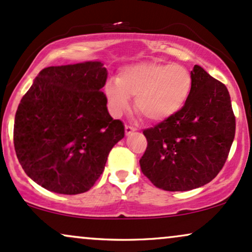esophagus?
<instances>
[{"instance_id": "34e87169", "label": "esophagus", "mask_w": 252, "mask_h": 252, "mask_svg": "<svg viewBox=\"0 0 252 252\" xmlns=\"http://www.w3.org/2000/svg\"><path fill=\"white\" fill-rule=\"evenodd\" d=\"M124 130H126V136H129L130 134H132V132L136 131V129L134 128V126H126Z\"/></svg>"}]
</instances>
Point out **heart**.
Returning <instances> with one entry per match:
<instances>
[{
	"mask_svg": "<svg viewBox=\"0 0 252 252\" xmlns=\"http://www.w3.org/2000/svg\"><path fill=\"white\" fill-rule=\"evenodd\" d=\"M193 90V76L179 63L140 62L123 66L116 82L109 80L104 94L112 114L120 116L129 109L130 98L134 108L147 121L160 123L184 109Z\"/></svg>",
	"mask_w": 252,
	"mask_h": 252,
	"instance_id": "1",
	"label": "heart"
}]
</instances>
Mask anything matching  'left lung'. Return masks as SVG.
Masks as SVG:
<instances>
[{"instance_id": "8db88e82", "label": "left lung", "mask_w": 252, "mask_h": 252, "mask_svg": "<svg viewBox=\"0 0 252 252\" xmlns=\"http://www.w3.org/2000/svg\"><path fill=\"white\" fill-rule=\"evenodd\" d=\"M193 90L179 114L144 130L148 147L143 174L158 189L184 192L209 184L220 172L232 146L236 118L224 84L194 65Z\"/></svg>"}]
</instances>
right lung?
I'll return each mask as SVG.
<instances>
[{
  "label": "right lung",
  "instance_id": "1",
  "mask_svg": "<svg viewBox=\"0 0 252 252\" xmlns=\"http://www.w3.org/2000/svg\"><path fill=\"white\" fill-rule=\"evenodd\" d=\"M100 60L46 67L22 97L14 122V147L34 182L59 194L89 190L105 167L124 126L112 120Z\"/></svg>",
  "mask_w": 252,
  "mask_h": 252
}]
</instances>
